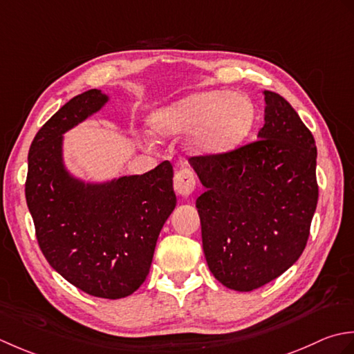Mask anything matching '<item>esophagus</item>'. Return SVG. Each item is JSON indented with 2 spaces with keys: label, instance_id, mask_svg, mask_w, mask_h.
<instances>
[{
  "label": "esophagus",
  "instance_id": "1",
  "mask_svg": "<svg viewBox=\"0 0 354 354\" xmlns=\"http://www.w3.org/2000/svg\"><path fill=\"white\" fill-rule=\"evenodd\" d=\"M197 178L191 168H182L176 172L174 176V189L177 194L187 197L192 191L196 189Z\"/></svg>",
  "mask_w": 354,
  "mask_h": 354
}]
</instances>
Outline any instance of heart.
Wrapping results in <instances>:
<instances>
[{"mask_svg": "<svg viewBox=\"0 0 354 354\" xmlns=\"http://www.w3.org/2000/svg\"><path fill=\"white\" fill-rule=\"evenodd\" d=\"M255 120L250 99L221 90L197 91L158 108L149 127L160 139L194 129L189 149L196 154H221L234 149L249 134Z\"/></svg>", "mask_w": 354, "mask_h": 354, "instance_id": "obj_1", "label": "heart"}]
</instances>
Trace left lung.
<instances>
[{
    "mask_svg": "<svg viewBox=\"0 0 354 354\" xmlns=\"http://www.w3.org/2000/svg\"><path fill=\"white\" fill-rule=\"evenodd\" d=\"M258 140L230 153L191 157L209 270L223 286L252 292L297 263L318 205L316 145L287 100L264 91Z\"/></svg>",
    "mask_w": 354,
    "mask_h": 354,
    "instance_id": "obj_1",
    "label": "left lung"
}]
</instances>
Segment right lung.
<instances>
[{
  "mask_svg": "<svg viewBox=\"0 0 354 354\" xmlns=\"http://www.w3.org/2000/svg\"><path fill=\"white\" fill-rule=\"evenodd\" d=\"M88 90L61 106L28 149L26 200L48 264L91 297L119 299L147 279L158 234L174 211L172 165L84 182L66 168L64 134L108 102Z\"/></svg>",
  "mask_w": 354,
  "mask_h": 354,
  "instance_id": "obj_1",
  "label": "right lung"
}]
</instances>
